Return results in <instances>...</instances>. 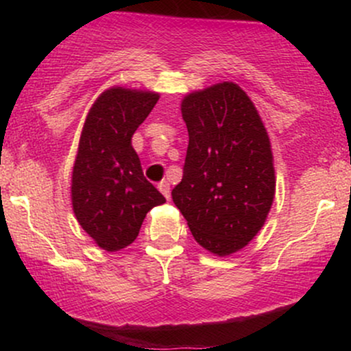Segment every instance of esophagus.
I'll list each match as a JSON object with an SVG mask.
<instances>
[{
	"instance_id": "esophagus-1",
	"label": "esophagus",
	"mask_w": 351,
	"mask_h": 351,
	"mask_svg": "<svg viewBox=\"0 0 351 351\" xmlns=\"http://www.w3.org/2000/svg\"><path fill=\"white\" fill-rule=\"evenodd\" d=\"M158 189H160V191L163 193V196H165V198H167V199L170 198V183H168L167 180L160 181V183H158Z\"/></svg>"
}]
</instances>
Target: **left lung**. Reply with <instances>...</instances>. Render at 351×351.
<instances>
[{"label":"left lung","mask_w":351,"mask_h":351,"mask_svg":"<svg viewBox=\"0 0 351 351\" xmlns=\"http://www.w3.org/2000/svg\"><path fill=\"white\" fill-rule=\"evenodd\" d=\"M189 142L171 196L196 243L229 256L261 231L276 195L271 142L247 94L221 82L181 102Z\"/></svg>","instance_id":"obj_1"}]
</instances>
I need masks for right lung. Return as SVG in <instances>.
Masks as SVG:
<instances>
[{
  "label": "right lung",
  "instance_id": "add662e5",
  "mask_svg": "<svg viewBox=\"0 0 351 351\" xmlns=\"http://www.w3.org/2000/svg\"><path fill=\"white\" fill-rule=\"evenodd\" d=\"M150 90L110 87L88 110L72 168L79 224L108 252L130 245L152 208L165 199L143 176L132 136L158 102Z\"/></svg>",
  "mask_w": 351,
  "mask_h": 351
}]
</instances>
